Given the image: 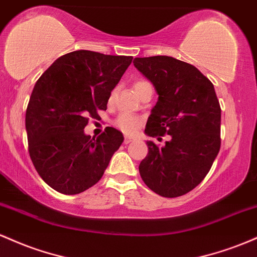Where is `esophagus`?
I'll return each instance as SVG.
<instances>
[{"mask_svg": "<svg viewBox=\"0 0 257 257\" xmlns=\"http://www.w3.org/2000/svg\"><path fill=\"white\" fill-rule=\"evenodd\" d=\"M132 141H134V138H132V137H127V136H125V140H123V143H125V144H128V143H131Z\"/></svg>", "mask_w": 257, "mask_h": 257, "instance_id": "obj_1", "label": "esophagus"}]
</instances>
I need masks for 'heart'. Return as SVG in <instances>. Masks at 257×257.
Masks as SVG:
<instances>
[{
	"label": "heart",
	"instance_id": "obj_1",
	"mask_svg": "<svg viewBox=\"0 0 257 257\" xmlns=\"http://www.w3.org/2000/svg\"><path fill=\"white\" fill-rule=\"evenodd\" d=\"M144 85H148V82L137 81L134 85L135 91L138 90V88H141ZM113 97H114V93H111L110 100L113 99ZM141 125H142V119H140L138 116H134V115H128V114L120 115V116L115 120V126H116L119 130H121L123 134H127V135L135 134V132L141 127Z\"/></svg>",
	"mask_w": 257,
	"mask_h": 257
}]
</instances>
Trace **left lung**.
<instances>
[{"label": "left lung", "mask_w": 257, "mask_h": 257, "mask_svg": "<svg viewBox=\"0 0 257 257\" xmlns=\"http://www.w3.org/2000/svg\"><path fill=\"white\" fill-rule=\"evenodd\" d=\"M134 64L159 94L146 135H169L165 146L147 141L140 164L143 182L157 194L176 198L205 178L221 147V106L212 82L194 65L167 56L135 58Z\"/></svg>", "instance_id": "left-lung-1"}]
</instances>
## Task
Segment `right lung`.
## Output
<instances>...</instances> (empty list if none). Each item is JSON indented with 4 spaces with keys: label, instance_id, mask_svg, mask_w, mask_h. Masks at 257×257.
<instances>
[{
    "label": "right lung",
    "instance_id": "add662e5",
    "mask_svg": "<svg viewBox=\"0 0 257 257\" xmlns=\"http://www.w3.org/2000/svg\"><path fill=\"white\" fill-rule=\"evenodd\" d=\"M131 62L127 56L74 51L59 57L36 81L25 115L29 154L54 191L79 194L102 178L123 136L106 127L94 140L83 128L88 116L106 110Z\"/></svg>",
    "mask_w": 257,
    "mask_h": 257
}]
</instances>
